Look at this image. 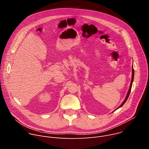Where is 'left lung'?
Instances as JSON below:
<instances>
[{"label": "left lung", "instance_id": "8db88e82", "mask_svg": "<svg viewBox=\"0 0 149 149\" xmlns=\"http://www.w3.org/2000/svg\"><path fill=\"white\" fill-rule=\"evenodd\" d=\"M134 71L133 66V67H132V81H131V83H130V88H129V91H128V93H127V95H126V97H125V100H124V101L122 102V104L119 106V107H118L116 110H117V109H118L119 108L121 107L124 104V103L126 102V101H127V98H128V97H129V94H130V91H131L132 87V84H133V79H134ZM116 110H115V111H116Z\"/></svg>", "mask_w": 149, "mask_h": 149}]
</instances>
